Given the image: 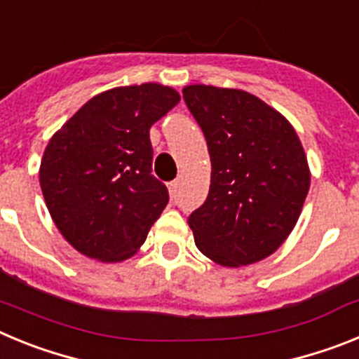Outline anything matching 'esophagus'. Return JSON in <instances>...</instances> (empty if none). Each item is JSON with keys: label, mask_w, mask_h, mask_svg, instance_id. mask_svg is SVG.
Here are the masks:
<instances>
[{"label": "esophagus", "mask_w": 359, "mask_h": 359, "mask_svg": "<svg viewBox=\"0 0 359 359\" xmlns=\"http://www.w3.org/2000/svg\"><path fill=\"white\" fill-rule=\"evenodd\" d=\"M177 185H180V182H177V180H174V182H170V183H169L170 198H176V194H177Z\"/></svg>", "instance_id": "esophagus-1"}]
</instances>
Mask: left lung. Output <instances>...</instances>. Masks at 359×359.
<instances>
[{"label": "left lung", "mask_w": 359, "mask_h": 359, "mask_svg": "<svg viewBox=\"0 0 359 359\" xmlns=\"http://www.w3.org/2000/svg\"><path fill=\"white\" fill-rule=\"evenodd\" d=\"M212 161L210 190L189 215L199 252L228 268L275 252L294 228L311 176L306 152L284 116L241 90L187 86Z\"/></svg>", "instance_id": "8db88e82"}]
</instances>
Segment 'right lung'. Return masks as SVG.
<instances>
[{
  "mask_svg": "<svg viewBox=\"0 0 359 359\" xmlns=\"http://www.w3.org/2000/svg\"><path fill=\"white\" fill-rule=\"evenodd\" d=\"M180 102L169 86H123L84 104L46 145L41 190L53 223L77 252L129 259L169 203L152 176L149 129Z\"/></svg>",
  "mask_w": 359,
  "mask_h": 359,
  "instance_id": "right-lung-1",
  "label": "right lung"
}]
</instances>
